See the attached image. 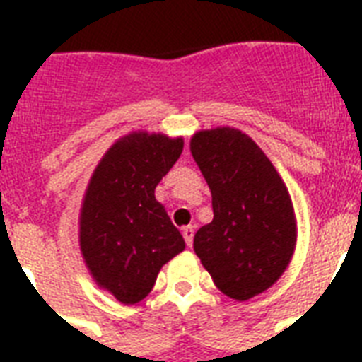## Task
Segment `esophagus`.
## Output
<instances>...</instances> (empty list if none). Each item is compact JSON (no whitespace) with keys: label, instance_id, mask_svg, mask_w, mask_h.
I'll use <instances>...</instances> for the list:
<instances>
[{"label":"esophagus","instance_id":"esophagus-1","mask_svg":"<svg viewBox=\"0 0 362 362\" xmlns=\"http://www.w3.org/2000/svg\"><path fill=\"white\" fill-rule=\"evenodd\" d=\"M182 235H184V240H186L187 246H192V244H193V235H195V226L182 227Z\"/></svg>","mask_w":362,"mask_h":362}]
</instances>
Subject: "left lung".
I'll return each instance as SVG.
<instances>
[{
  "mask_svg": "<svg viewBox=\"0 0 362 362\" xmlns=\"http://www.w3.org/2000/svg\"><path fill=\"white\" fill-rule=\"evenodd\" d=\"M192 153L214 210V220L195 233L193 250L221 293L247 300L269 289L291 259L295 214L287 187L263 150L233 127L195 133Z\"/></svg>",
  "mask_w": 362,
  "mask_h": 362,
  "instance_id": "1",
  "label": "left lung"
}]
</instances>
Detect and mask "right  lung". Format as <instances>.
Returning <instances> with one entry per match:
<instances>
[{
    "mask_svg": "<svg viewBox=\"0 0 362 362\" xmlns=\"http://www.w3.org/2000/svg\"><path fill=\"white\" fill-rule=\"evenodd\" d=\"M182 148V139L131 133L105 153L88 186L82 255L99 286L124 304L146 297L159 269L186 247L153 195Z\"/></svg>",
    "mask_w": 362,
    "mask_h": 362,
    "instance_id": "add662e5",
    "label": "right lung"
}]
</instances>
